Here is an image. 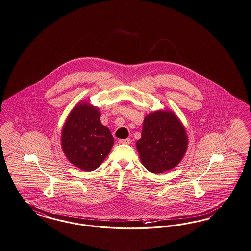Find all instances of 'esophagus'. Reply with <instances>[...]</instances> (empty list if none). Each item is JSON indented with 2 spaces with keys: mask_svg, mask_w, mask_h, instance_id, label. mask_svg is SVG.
Returning a JSON list of instances; mask_svg holds the SVG:
<instances>
[{
  "mask_svg": "<svg viewBox=\"0 0 251 251\" xmlns=\"http://www.w3.org/2000/svg\"><path fill=\"white\" fill-rule=\"evenodd\" d=\"M131 143L130 139H123V140H119V143H126V144H129Z\"/></svg>",
  "mask_w": 251,
  "mask_h": 251,
  "instance_id": "1",
  "label": "esophagus"
}]
</instances>
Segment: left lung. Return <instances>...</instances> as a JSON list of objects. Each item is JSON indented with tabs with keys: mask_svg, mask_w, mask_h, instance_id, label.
<instances>
[{
	"mask_svg": "<svg viewBox=\"0 0 251 251\" xmlns=\"http://www.w3.org/2000/svg\"><path fill=\"white\" fill-rule=\"evenodd\" d=\"M188 139L183 123L174 112L157 110L144 118L142 138L136 147L146 169L160 174L181 162Z\"/></svg>",
	"mask_w": 251,
	"mask_h": 251,
	"instance_id": "1",
	"label": "left lung"
}]
</instances>
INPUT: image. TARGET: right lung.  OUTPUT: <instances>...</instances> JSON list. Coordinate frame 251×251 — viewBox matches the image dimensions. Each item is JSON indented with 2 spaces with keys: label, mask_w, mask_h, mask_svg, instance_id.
<instances>
[{
  "label": "right lung",
  "mask_w": 251,
  "mask_h": 251,
  "mask_svg": "<svg viewBox=\"0 0 251 251\" xmlns=\"http://www.w3.org/2000/svg\"><path fill=\"white\" fill-rule=\"evenodd\" d=\"M113 143V136L100 122L99 108L82 102L71 110L62 129L61 145L73 165L88 172L97 169Z\"/></svg>",
  "instance_id": "add662e5"
}]
</instances>
